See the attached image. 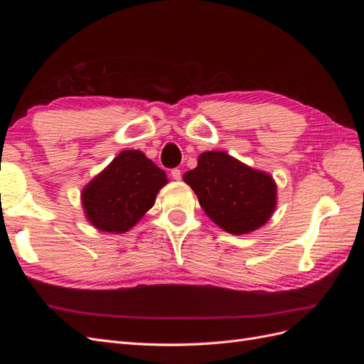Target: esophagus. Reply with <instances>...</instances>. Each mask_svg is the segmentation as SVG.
Wrapping results in <instances>:
<instances>
[{"label":"esophagus","mask_w":364,"mask_h":364,"mask_svg":"<svg viewBox=\"0 0 364 364\" xmlns=\"http://www.w3.org/2000/svg\"><path fill=\"white\" fill-rule=\"evenodd\" d=\"M171 178H173L174 181H181V178H182L181 170H179V168H173V170H171Z\"/></svg>","instance_id":"esophagus-1"}]
</instances>
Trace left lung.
Here are the masks:
<instances>
[{
  "label": "left lung",
  "mask_w": 364,
  "mask_h": 364,
  "mask_svg": "<svg viewBox=\"0 0 364 364\" xmlns=\"http://www.w3.org/2000/svg\"><path fill=\"white\" fill-rule=\"evenodd\" d=\"M205 214L223 230L243 235L266 225L277 208L272 176L253 170L226 151H205L183 174Z\"/></svg>",
  "instance_id": "left-lung-1"
}]
</instances>
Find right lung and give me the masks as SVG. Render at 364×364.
I'll use <instances>...</instances> for the list:
<instances>
[{"label":"right lung","mask_w":364,"mask_h":364,"mask_svg":"<svg viewBox=\"0 0 364 364\" xmlns=\"http://www.w3.org/2000/svg\"><path fill=\"white\" fill-rule=\"evenodd\" d=\"M167 174L139 150H124L82 191L87 222L103 232L123 234L155 205Z\"/></svg>","instance_id":"right-lung-1"}]
</instances>
